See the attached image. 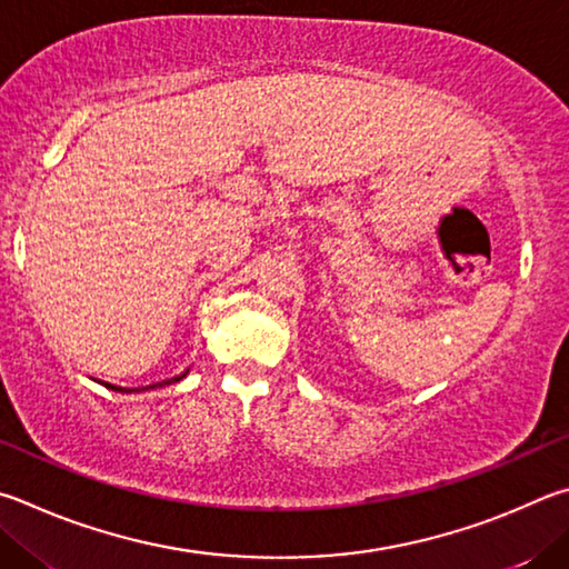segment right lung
<instances>
[{
	"label": "right lung",
	"instance_id": "right-lung-1",
	"mask_svg": "<svg viewBox=\"0 0 569 569\" xmlns=\"http://www.w3.org/2000/svg\"><path fill=\"white\" fill-rule=\"evenodd\" d=\"M187 372H189V370H187ZM187 372H182V375H179V377H172V380H167V382H162V385H172V382H179V380H182V377H184ZM162 385H159V387H162ZM104 387H109V390H114V392H139V390H124V387H114V385H107V382H104ZM152 387H157V385H152Z\"/></svg>",
	"mask_w": 569,
	"mask_h": 569
}]
</instances>
